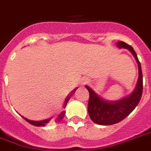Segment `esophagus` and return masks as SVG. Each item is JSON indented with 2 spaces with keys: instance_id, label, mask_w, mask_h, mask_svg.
I'll list each match as a JSON object with an SVG mask.
<instances>
[{
  "instance_id": "obj_1",
  "label": "esophagus",
  "mask_w": 151,
  "mask_h": 151,
  "mask_svg": "<svg viewBox=\"0 0 151 151\" xmlns=\"http://www.w3.org/2000/svg\"><path fill=\"white\" fill-rule=\"evenodd\" d=\"M86 83H87V81H86V79H83V84Z\"/></svg>"
}]
</instances>
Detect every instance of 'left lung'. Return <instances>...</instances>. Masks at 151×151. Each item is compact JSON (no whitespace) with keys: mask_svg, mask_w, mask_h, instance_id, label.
<instances>
[{"mask_svg":"<svg viewBox=\"0 0 151 151\" xmlns=\"http://www.w3.org/2000/svg\"><path fill=\"white\" fill-rule=\"evenodd\" d=\"M116 46L120 49H127L132 53L138 63L139 78L135 89L132 94L116 101L105 100L98 95L91 88L86 86V88L88 90L90 94L87 106L89 116L92 121L99 125H111L123 120L135 109L142 97V69L136 52L131 45H128L124 42H118Z\"/></svg>","mask_w":151,"mask_h":151,"instance_id":"8db88e82","label":"left lung"}]
</instances>
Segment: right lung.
<instances>
[{
    "label": "right lung",
    "mask_w": 151,
    "mask_h": 151,
    "mask_svg": "<svg viewBox=\"0 0 151 151\" xmlns=\"http://www.w3.org/2000/svg\"><path fill=\"white\" fill-rule=\"evenodd\" d=\"M76 89L73 90V91H72V93H71V94H70L67 97V98H66V100H65V104H64V108H65V106H66V105H67V103H68V101H69L70 98H71V96H72V94H74L75 91H76ZM65 114V111H62L61 113H60L59 115L57 116V117L49 118V119H45V120H38V121H35V120H28V119H27V118H25V117H23V118L24 119V120H27L28 123H30L31 124H32V125L37 126V127H44V126H45V124H47L48 123H58V122H60V120L63 119V117H64Z\"/></svg>",
    "instance_id": "1"
}]
</instances>
